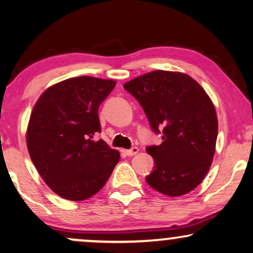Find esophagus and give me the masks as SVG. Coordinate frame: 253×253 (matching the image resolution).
<instances>
[{
    "label": "esophagus",
    "instance_id": "obj_1",
    "mask_svg": "<svg viewBox=\"0 0 253 253\" xmlns=\"http://www.w3.org/2000/svg\"><path fill=\"white\" fill-rule=\"evenodd\" d=\"M138 151H139L138 148H132V149H130V150H126V156H135L138 154Z\"/></svg>",
    "mask_w": 253,
    "mask_h": 253
}]
</instances>
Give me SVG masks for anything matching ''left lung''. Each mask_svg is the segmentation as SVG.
Instances as JSON below:
<instances>
[{
	"label": "left lung",
	"instance_id": "obj_1",
	"mask_svg": "<svg viewBox=\"0 0 253 253\" xmlns=\"http://www.w3.org/2000/svg\"><path fill=\"white\" fill-rule=\"evenodd\" d=\"M124 88L142 105L160 145L148 146L155 169L146 182L156 191L179 197L196 189L212 164L218 135L216 109L201 84L178 71L155 70Z\"/></svg>",
	"mask_w": 253,
	"mask_h": 253
}]
</instances>
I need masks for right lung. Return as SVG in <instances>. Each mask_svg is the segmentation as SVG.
I'll return each mask as SVG.
<instances>
[{
  "label": "right lung",
  "mask_w": 253,
  "mask_h": 253,
  "mask_svg": "<svg viewBox=\"0 0 253 253\" xmlns=\"http://www.w3.org/2000/svg\"><path fill=\"white\" fill-rule=\"evenodd\" d=\"M116 82L80 76L49 86L34 105L27 127L30 158L46 185L68 201H84L101 190L120 161L103 139L99 104Z\"/></svg>",
  "instance_id": "obj_1"
}]
</instances>
